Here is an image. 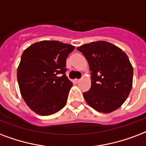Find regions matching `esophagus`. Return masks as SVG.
<instances>
[{
  "label": "esophagus",
  "mask_w": 146,
  "mask_h": 146,
  "mask_svg": "<svg viewBox=\"0 0 146 146\" xmlns=\"http://www.w3.org/2000/svg\"><path fill=\"white\" fill-rule=\"evenodd\" d=\"M80 80H79V79H75V80H73V83H78V82H80Z\"/></svg>",
  "instance_id": "esophagus-1"
}]
</instances>
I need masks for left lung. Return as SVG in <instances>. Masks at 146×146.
Masks as SVG:
<instances>
[{"label":"left lung","instance_id":"8db88e82","mask_svg":"<svg viewBox=\"0 0 146 146\" xmlns=\"http://www.w3.org/2000/svg\"><path fill=\"white\" fill-rule=\"evenodd\" d=\"M91 71V88L83 93L89 106L102 113L119 108L129 96L133 69L124 51L114 44L98 41L77 48Z\"/></svg>","mask_w":146,"mask_h":146}]
</instances>
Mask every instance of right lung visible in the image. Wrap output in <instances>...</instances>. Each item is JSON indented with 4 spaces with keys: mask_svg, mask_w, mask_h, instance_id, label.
I'll return each mask as SVG.
<instances>
[{
    "mask_svg": "<svg viewBox=\"0 0 146 146\" xmlns=\"http://www.w3.org/2000/svg\"><path fill=\"white\" fill-rule=\"evenodd\" d=\"M74 49L58 41H41L23 53L17 70L20 93L38 114L51 115L65 106L73 86L65 74L66 60Z\"/></svg>",
    "mask_w": 146,
    "mask_h": 146,
    "instance_id": "right-lung-1",
    "label": "right lung"
}]
</instances>
